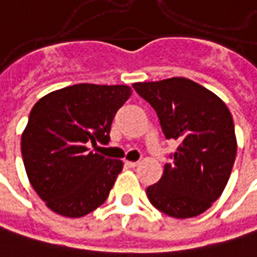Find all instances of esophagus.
I'll return each instance as SVG.
<instances>
[{"label": "esophagus", "mask_w": 257, "mask_h": 257, "mask_svg": "<svg viewBox=\"0 0 257 257\" xmlns=\"http://www.w3.org/2000/svg\"><path fill=\"white\" fill-rule=\"evenodd\" d=\"M125 164H126L128 167H131V169H134V167H137V166H138L140 163H138V161H126Z\"/></svg>", "instance_id": "esophagus-1"}]
</instances>
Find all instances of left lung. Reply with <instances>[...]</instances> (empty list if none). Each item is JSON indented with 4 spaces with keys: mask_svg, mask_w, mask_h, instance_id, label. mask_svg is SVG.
I'll use <instances>...</instances> for the list:
<instances>
[{
    "mask_svg": "<svg viewBox=\"0 0 257 257\" xmlns=\"http://www.w3.org/2000/svg\"><path fill=\"white\" fill-rule=\"evenodd\" d=\"M134 88L157 112L166 138L179 143L173 163L147 188L150 202L173 218L201 215L221 196L233 170L237 140L228 107L183 77L135 83Z\"/></svg>",
    "mask_w": 257,
    "mask_h": 257,
    "instance_id": "8db88e82",
    "label": "left lung"
}]
</instances>
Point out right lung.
Here are the masks:
<instances>
[{
    "instance_id": "add662e5",
    "label": "right lung",
    "mask_w": 257,
    "mask_h": 257,
    "mask_svg": "<svg viewBox=\"0 0 257 257\" xmlns=\"http://www.w3.org/2000/svg\"><path fill=\"white\" fill-rule=\"evenodd\" d=\"M128 85L75 84L43 96L22 134V156L30 185L46 206L80 218L103 204L123 163L88 151L109 143L116 112L131 97Z\"/></svg>"
}]
</instances>
